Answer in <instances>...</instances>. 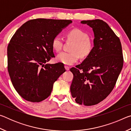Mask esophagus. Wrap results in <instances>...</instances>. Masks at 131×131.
<instances>
[{
  "instance_id": "obj_1",
  "label": "esophagus",
  "mask_w": 131,
  "mask_h": 131,
  "mask_svg": "<svg viewBox=\"0 0 131 131\" xmlns=\"http://www.w3.org/2000/svg\"><path fill=\"white\" fill-rule=\"evenodd\" d=\"M65 69L66 70H69L70 69V68L69 67V66H65Z\"/></svg>"
}]
</instances>
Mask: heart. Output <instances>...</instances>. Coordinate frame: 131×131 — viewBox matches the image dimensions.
Segmentation results:
<instances>
[{
    "label": "heart",
    "mask_w": 131,
    "mask_h": 131,
    "mask_svg": "<svg viewBox=\"0 0 131 131\" xmlns=\"http://www.w3.org/2000/svg\"><path fill=\"white\" fill-rule=\"evenodd\" d=\"M68 40L74 42L71 51L72 52L63 51L57 55L56 59L59 62L67 65H71L76 63L80 58H86L89 55L93 49V42L89 38V35L79 28H73L68 31L66 34ZM63 40L57 35L52 40V47L56 51L62 50Z\"/></svg>",
    "instance_id": "b5f03b06"
}]
</instances>
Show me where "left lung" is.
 I'll use <instances>...</instances> for the list:
<instances>
[{
    "instance_id": "left-lung-1",
    "label": "left lung",
    "mask_w": 131,
    "mask_h": 131,
    "mask_svg": "<svg viewBox=\"0 0 131 131\" xmlns=\"http://www.w3.org/2000/svg\"><path fill=\"white\" fill-rule=\"evenodd\" d=\"M94 33L91 54L76 68L70 92L76 102L92 106L105 99L113 90L123 66L122 47L118 37L108 24L101 19L81 21Z\"/></svg>"
}]
</instances>
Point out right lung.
<instances>
[{"mask_svg":"<svg viewBox=\"0 0 131 131\" xmlns=\"http://www.w3.org/2000/svg\"><path fill=\"white\" fill-rule=\"evenodd\" d=\"M67 19L37 18L18 29L7 47L8 71L15 90L25 100L39 102L51 93L66 70L62 63H46L55 57L52 40L72 23Z\"/></svg>","mask_w":131,"mask_h":131,"instance_id":"1","label":"right lung"}]
</instances>
